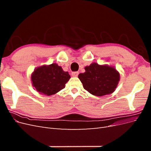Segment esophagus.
<instances>
[{
    "label": "esophagus",
    "instance_id": "34e87169",
    "mask_svg": "<svg viewBox=\"0 0 151 151\" xmlns=\"http://www.w3.org/2000/svg\"><path fill=\"white\" fill-rule=\"evenodd\" d=\"M72 77H77V76L79 75V72H72Z\"/></svg>",
    "mask_w": 151,
    "mask_h": 151
}]
</instances>
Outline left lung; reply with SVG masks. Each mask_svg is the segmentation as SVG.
I'll return each mask as SVG.
<instances>
[{
    "label": "left lung",
    "instance_id": "obj_1",
    "mask_svg": "<svg viewBox=\"0 0 151 151\" xmlns=\"http://www.w3.org/2000/svg\"><path fill=\"white\" fill-rule=\"evenodd\" d=\"M84 69L85 72L81 73L78 77L84 89L89 93L96 96H103L115 91L120 77L115 67L94 62L85 67Z\"/></svg>",
    "mask_w": 151,
    "mask_h": 151
}]
</instances>
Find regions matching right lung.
Masks as SVG:
<instances>
[{
  "label": "right lung",
  "instance_id": "add662e5",
  "mask_svg": "<svg viewBox=\"0 0 151 151\" xmlns=\"http://www.w3.org/2000/svg\"><path fill=\"white\" fill-rule=\"evenodd\" d=\"M68 72L63 71L56 63L36 68L31 74L32 86L40 94L51 96L65 88L70 79Z\"/></svg>",
  "mask_w": 151,
  "mask_h": 151
}]
</instances>
